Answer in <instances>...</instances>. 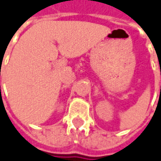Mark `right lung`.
I'll return each instance as SVG.
<instances>
[{
    "mask_svg": "<svg viewBox=\"0 0 161 161\" xmlns=\"http://www.w3.org/2000/svg\"><path fill=\"white\" fill-rule=\"evenodd\" d=\"M0 87H1V86H0Z\"/></svg>",
    "mask_w": 161,
    "mask_h": 161,
    "instance_id": "right-lung-1",
    "label": "right lung"
}]
</instances>
